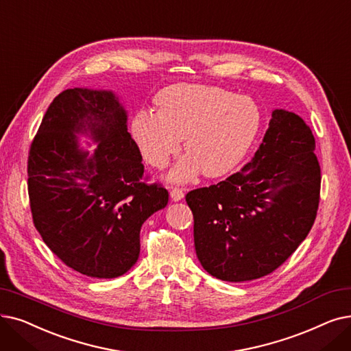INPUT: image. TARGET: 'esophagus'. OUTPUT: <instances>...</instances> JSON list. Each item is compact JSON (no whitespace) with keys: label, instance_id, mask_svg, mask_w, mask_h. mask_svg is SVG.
<instances>
[{"label":"esophagus","instance_id":"esophagus-1","mask_svg":"<svg viewBox=\"0 0 351 351\" xmlns=\"http://www.w3.org/2000/svg\"><path fill=\"white\" fill-rule=\"evenodd\" d=\"M184 196H185V193H184V191H182L180 188H172V189H171V197H172V201L178 202V201H180Z\"/></svg>","mask_w":351,"mask_h":351}]
</instances>
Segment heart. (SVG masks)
I'll return each instance as SVG.
<instances>
[{
    "label": "heart",
    "mask_w": 351,
    "mask_h": 351,
    "mask_svg": "<svg viewBox=\"0 0 351 351\" xmlns=\"http://www.w3.org/2000/svg\"><path fill=\"white\" fill-rule=\"evenodd\" d=\"M158 110L133 116L132 134L147 163L165 167L184 145L189 154L172 172L188 180L202 169L217 178L232 171L261 129L263 113L248 96L206 84H173L156 96Z\"/></svg>",
    "instance_id": "heart-1"
}]
</instances>
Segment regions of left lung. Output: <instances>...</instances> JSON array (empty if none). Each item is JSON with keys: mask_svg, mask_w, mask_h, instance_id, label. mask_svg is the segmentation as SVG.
Wrapping results in <instances>:
<instances>
[{"mask_svg": "<svg viewBox=\"0 0 351 351\" xmlns=\"http://www.w3.org/2000/svg\"><path fill=\"white\" fill-rule=\"evenodd\" d=\"M311 128L274 110L250 163L217 185L186 193L197 260L212 277L268 276L306 239L317 217L322 171Z\"/></svg>", "mask_w": 351, "mask_h": 351, "instance_id": "obj_1", "label": "left lung"}]
</instances>
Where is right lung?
I'll use <instances>...</instances> for the list:
<instances>
[{
	"label": "right lung",
	"instance_id": "add662e5",
	"mask_svg": "<svg viewBox=\"0 0 351 351\" xmlns=\"http://www.w3.org/2000/svg\"><path fill=\"white\" fill-rule=\"evenodd\" d=\"M128 114L112 91L67 88L45 112L28 154L36 230L67 267L93 278L123 276L138 261L141 228L169 193L147 184ZM88 131L93 157L78 147Z\"/></svg>",
	"mask_w": 351,
	"mask_h": 351
}]
</instances>
